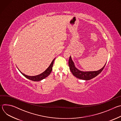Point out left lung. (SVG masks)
<instances>
[{"mask_svg": "<svg viewBox=\"0 0 121 121\" xmlns=\"http://www.w3.org/2000/svg\"><path fill=\"white\" fill-rule=\"evenodd\" d=\"M105 65H105L101 69H100V70L98 71L83 72L79 70L75 67L74 64L71 59V56H70L68 61V65L69 66V69L73 75L78 78L86 80L91 79L98 76L103 70V69L105 66Z\"/></svg>", "mask_w": 121, "mask_h": 121, "instance_id": "left-lung-1", "label": "left lung"}]
</instances>
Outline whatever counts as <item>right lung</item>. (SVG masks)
Here are the masks:
<instances>
[{
	"label": "right lung",
	"mask_w": 121,
	"mask_h": 121,
	"mask_svg": "<svg viewBox=\"0 0 121 121\" xmlns=\"http://www.w3.org/2000/svg\"><path fill=\"white\" fill-rule=\"evenodd\" d=\"M55 59V58L53 60L52 62V63L50 64V65H49V66L48 67V68L44 72H43L42 74H41L39 75H37V76H27V75H26L24 74L23 73L21 72L20 70L19 71L26 78L31 80L34 81H40V80L44 79V78H46L47 77H48L50 74L52 70V67H53V64H54V62Z\"/></svg>",
	"instance_id": "right-lung-1"
}]
</instances>
